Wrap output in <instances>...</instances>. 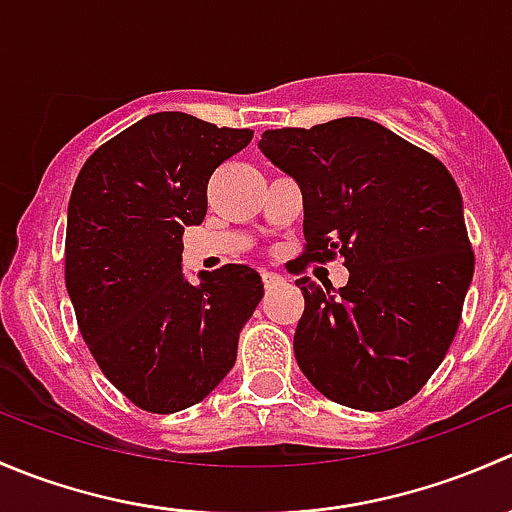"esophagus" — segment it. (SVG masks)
Instances as JSON below:
<instances>
[{"instance_id":"obj_1","label":"esophagus","mask_w":512,"mask_h":512,"mask_svg":"<svg viewBox=\"0 0 512 512\" xmlns=\"http://www.w3.org/2000/svg\"><path fill=\"white\" fill-rule=\"evenodd\" d=\"M262 282H265L267 289H277V287L285 285L287 280H285V277H282V275H277V272L265 270V272H262Z\"/></svg>"}]
</instances>
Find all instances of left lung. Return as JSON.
Instances as JSON below:
<instances>
[{"label": "left lung", "mask_w": 512, "mask_h": 512, "mask_svg": "<svg viewBox=\"0 0 512 512\" xmlns=\"http://www.w3.org/2000/svg\"><path fill=\"white\" fill-rule=\"evenodd\" d=\"M260 151L302 190L299 260L339 255L349 270L339 289L297 280L299 369L349 409H396L446 356L473 280L456 180L431 153L356 116L265 131Z\"/></svg>", "instance_id": "8db88e82"}]
</instances>
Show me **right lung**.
Listing matches in <instances>:
<instances>
[{
  "instance_id": "1",
  "label": "right lung",
  "mask_w": 512,
  "mask_h": 512,
  "mask_svg": "<svg viewBox=\"0 0 512 512\" xmlns=\"http://www.w3.org/2000/svg\"><path fill=\"white\" fill-rule=\"evenodd\" d=\"M252 141L180 111L151 113L91 153L66 220V289L106 379L151 414L203 401L237 359L260 304L252 267L183 275V232L208 213V180Z\"/></svg>"
}]
</instances>
